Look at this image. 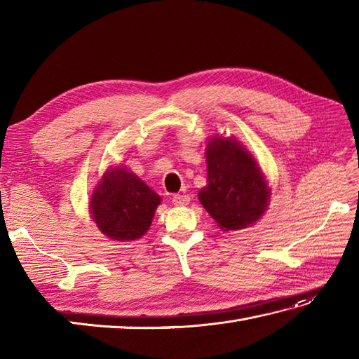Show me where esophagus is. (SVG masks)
Wrapping results in <instances>:
<instances>
[{
  "label": "esophagus",
  "mask_w": 359,
  "mask_h": 359,
  "mask_svg": "<svg viewBox=\"0 0 359 359\" xmlns=\"http://www.w3.org/2000/svg\"><path fill=\"white\" fill-rule=\"evenodd\" d=\"M172 203L175 205V207H185V205L189 203V196L188 194H174Z\"/></svg>",
  "instance_id": "1"
}]
</instances>
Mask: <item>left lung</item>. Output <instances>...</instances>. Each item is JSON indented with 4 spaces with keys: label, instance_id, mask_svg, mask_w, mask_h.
<instances>
[{
    "label": "left lung",
    "instance_id": "left-lung-1",
    "mask_svg": "<svg viewBox=\"0 0 359 359\" xmlns=\"http://www.w3.org/2000/svg\"><path fill=\"white\" fill-rule=\"evenodd\" d=\"M207 187L199 201L222 231L253 225L269 207L270 188L255 157L234 139L216 135L207 144Z\"/></svg>",
    "mask_w": 359,
    "mask_h": 359
}]
</instances>
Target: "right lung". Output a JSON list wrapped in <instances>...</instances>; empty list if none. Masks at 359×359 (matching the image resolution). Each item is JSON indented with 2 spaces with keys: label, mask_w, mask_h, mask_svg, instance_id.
Segmentation results:
<instances>
[{
  "label": "right lung",
  "mask_w": 359,
  "mask_h": 359,
  "mask_svg": "<svg viewBox=\"0 0 359 359\" xmlns=\"http://www.w3.org/2000/svg\"><path fill=\"white\" fill-rule=\"evenodd\" d=\"M160 196L123 166L106 170L90 196L89 210L100 231L112 241L140 239L149 230Z\"/></svg>",
  "instance_id": "right-lung-1"
}]
</instances>
